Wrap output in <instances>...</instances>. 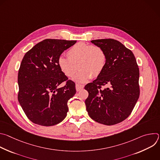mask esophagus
Wrapping results in <instances>:
<instances>
[{"label": "esophagus", "instance_id": "34e87169", "mask_svg": "<svg viewBox=\"0 0 160 160\" xmlns=\"http://www.w3.org/2000/svg\"><path fill=\"white\" fill-rule=\"evenodd\" d=\"M75 87H76V90H77V91H80V90L83 89V87H84V86H83V85H80V84H78V83H77V84H76Z\"/></svg>", "mask_w": 160, "mask_h": 160}]
</instances>
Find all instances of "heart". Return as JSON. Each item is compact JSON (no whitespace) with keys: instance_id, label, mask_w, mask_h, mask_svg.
<instances>
[{"instance_id":"1","label":"heart","mask_w":160,"mask_h":160,"mask_svg":"<svg viewBox=\"0 0 160 160\" xmlns=\"http://www.w3.org/2000/svg\"><path fill=\"white\" fill-rule=\"evenodd\" d=\"M67 58L61 56L58 64L61 72L67 77H74L79 83H85L91 78H97L104 70L106 64V54L98 45L78 42L68 51ZM78 66L77 67V66Z\"/></svg>"}]
</instances>
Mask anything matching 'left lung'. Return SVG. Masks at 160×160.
<instances>
[{
	"mask_svg": "<svg viewBox=\"0 0 160 160\" xmlns=\"http://www.w3.org/2000/svg\"><path fill=\"white\" fill-rule=\"evenodd\" d=\"M91 42L104 49L107 59L101 74L85 86L88 92L86 109L94 121L115 125L129 117L139 98V67L133 52L119 41L104 38Z\"/></svg>",
	"mask_w": 160,
	"mask_h": 160,
	"instance_id": "left-lung-1",
	"label": "left lung"
}]
</instances>
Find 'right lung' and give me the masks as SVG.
Segmentation results:
<instances>
[{
  "instance_id": "1",
  "label": "right lung",
  "mask_w": 160,
  "mask_h": 160,
  "mask_svg": "<svg viewBox=\"0 0 160 160\" xmlns=\"http://www.w3.org/2000/svg\"><path fill=\"white\" fill-rule=\"evenodd\" d=\"M76 42L45 39L22 58L18 76V99L33 123L49 127L60 123L66 117L68 101L76 93L75 83L61 72L58 60ZM64 81L66 84L59 88Z\"/></svg>"
}]
</instances>
